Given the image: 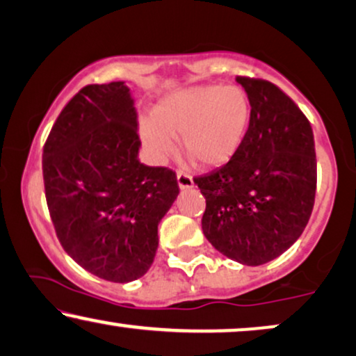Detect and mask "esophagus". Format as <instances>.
Listing matches in <instances>:
<instances>
[{
	"label": "esophagus",
	"mask_w": 356,
	"mask_h": 356,
	"mask_svg": "<svg viewBox=\"0 0 356 356\" xmlns=\"http://www.w3.org/2000/svg\"><path fill=\"white\" fill-rule=\"evenodd\" d=\"M177 184L181 188H191L193 187V179L192 175H188L186 172H182V170H179L177 172Z\"/></svg>",
	"instance_id": "34e87169"
}]
</instances>
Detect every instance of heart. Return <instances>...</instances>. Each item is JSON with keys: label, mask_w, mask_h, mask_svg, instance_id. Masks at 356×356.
<instances>
[{"label": "heart", "mask_w": 356, "mask_h": 356, "mask_svg": "<svg viewBox=\"0 0 356 356\" xmlns=\"http://www.w3.org/2000/svg\"><path fill=\"white\" fill-rule=\"evenodd\" d=\"M252 104L239 86L203 84L175 91L141 122V138L158 161L182 149L202 168H218L236 156L248 136Z\"/></svg>", "instance_id": "b5f03b06"}]
</instances>
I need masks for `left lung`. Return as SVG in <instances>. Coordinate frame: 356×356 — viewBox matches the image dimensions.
<instances>
[{
    "label": "left lung",
    "mask_w": 356,
    "mask_h": 356,
    "mask_svg": "<svg viewBox=\"0 0 356 356\" xmlns=\"http://www.w3.org/2000/svg\"><path fill=\"white\" fill-rule=\"evenodd\" d=\"M252 104L243 146L231 161L193 179L207 200L202 229L213 248L244 265H262L296 243L316 197L311 123L282 89L236 78Z\"/></svg>",
    "instance_id": "left-lung-1"
}]
</instances>
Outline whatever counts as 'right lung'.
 <instances>
[{"mask_svg": "<svg viewBox=\"0 0 356 356\" xmlns=\"http://www.w3.org/2000/svg\"><path fill=\"white\" fill-rule=\"evenodd\" d=\"M136 108L122 81L84 86L44 145L47 207L66 254L107 282L143 277L158 225L179 195L175 172L140 163Z\"/></svg>", "mask_w": 356, "mask_h": 356, "instance_id": "right-lung-1", "label": "right lung"}]
</instances>
